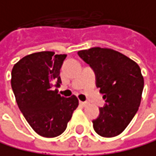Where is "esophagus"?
I'll list each match as a JSON object with an SVG mask.
<instances>
[{
    "label": "esophagus",
    "instance_id": "1",
    "mask_svg": "<svg viewBox=\"0 0 156 156\" xmlns=\"http://www.w3.org/2000/svg\"><path fill=\"white\" fill-rule=\"evenodd\" d=\"M81 106H82V107H87V102H82V101H80V103H79Z\"/></svg>",
    "mask_w": 156,
    "mask_h": 156
}]
</instances>
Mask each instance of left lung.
<instances>
[{"label":"left lung","instance_id":"left-lung-1","mask_svg":"<svg viewBox=\"0 0 156 156\" xmlns=\"http://www.w3.org/2000/svg\"><path fill=\"white\" fill-rule=\"evenodd\" d=\"M78 55L93 69L96 86L106 100L93 129L103 137L119 135L138 111L144 87L139 66L126 55L108 48H91Z\"/></svg>","mask_w":156,"mask_h":156}]
</instances>
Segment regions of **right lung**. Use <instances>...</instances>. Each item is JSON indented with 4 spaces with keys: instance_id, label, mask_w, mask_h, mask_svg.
<instances>
[{
    "instance_id": "add662e5",
    "label": "right lung",
    "mask_w": 156,
    "mask_h": 156,
    "mask_svg": "<svg viewBox=\"0 0 156 156\" xmlns=\"http://www.w3.org/2000/svg\"><path fill=\"white\" fill-rule=\"evenodd\" d=\"M66 54L35 52L17 62L11 72V87L24 118L35 133L44 137L62 134L79 105L75 95L66 98L53 83L61 84L60 69Z\"/></svg>"
}]
</instances>
